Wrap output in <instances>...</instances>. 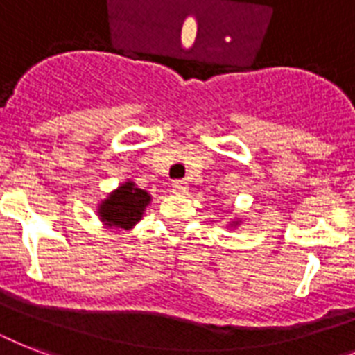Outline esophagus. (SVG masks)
I'll list each match as a JSON object with an SVG mask.
<instances>
[{
	"mask_svg": "<svg viewBox=\"0 0 355 355\" xmlns=\"http://www.w3.org/2000/svg\"><path fill=\"white\" fill-rule=\"evenodd\" d=\"M171 189H173V193L186 195L188 193V184L184 182V180H175V182L171 184Z\"/></svg>",
	"mask_w": 355,
	"mask_h": 355,
	"instance_id": "obj_1",
	"label": "esophagus"
}]
</instances>
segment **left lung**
<instances>
[{
    "mask_svg": "<svg viewBox=\"0 0 355 355\" xmlns=\"http://www.w3.org/2000/svg\"><path fill=\"white\" fill-rule=\"evenodd\" d=\"M239 225H241V217H237V216L227 223V227H230V228H237Z\"/></svg>",
    "mask_w": 355,
    "mask_h": 355,
    "instance_id": "obj_1",
    "label": "left lung"
}]
</instances>
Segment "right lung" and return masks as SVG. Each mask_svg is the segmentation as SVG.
I'll return each instance as SVG.
<instances>
[{
  "label": "right lung",
  "mask_w": 355,
  "mask_h": 355,
  "mask_svg": "<svg viewBox=\"0 0 355 355\" xmlns=\"http://www.w3.org/2000/svg\"><path fill=\"white\" fill-rule=\"evenodd\" d=\"M150 200L149 191L138 188L136 182L127 178L97 205V217L105 228L132 230L141 221Z\"/></svg>",
  "instance_id": "add662e5"
}]
</instances>
